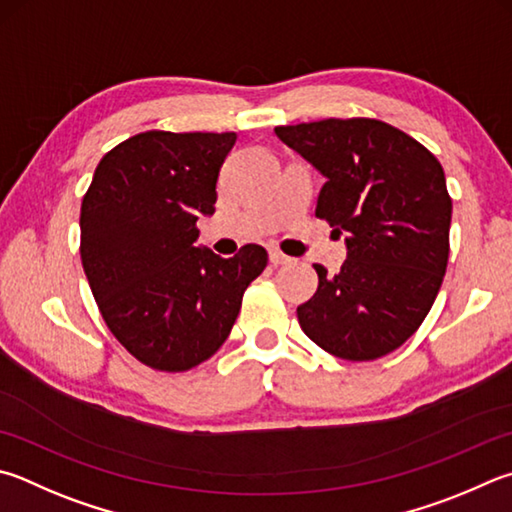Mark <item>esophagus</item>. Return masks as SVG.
Listing matches in <instances>:
<instances>
[{"label":"esophagus","instance_id":"1","mask_svg":"<svg viewBox=\"0 0 512 512\" xmlns=\"http://www.w3.org/2000/svg\"><path fill=\"white\" fill-rule=\"evenodd\" d=\"M268 257H271V264H273V266H286V264L293 262L291 257L280 253V250H271V253H268Z\"/></svg>","mask_w":512,"mask_h":512}]
</instances>
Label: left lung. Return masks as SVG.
<instances>
[{
  "mask_svg": "<svg viewBox=\"0 0 512 512\" xmlns=\"http://www.w3.org/2000/svg\"><path fill=\"white\" fill-rule=\"evenodd\" d=\"M324 179L315 215L345 237L338 275L313 264L318 291L297 306L302 331L342 360H376L421 327L450 253L452 199L432 152L371 118L275 127Z\"/></svg>",
  "mask_w": 512,
  "mask_h": 512,
  "instance_id": "left-lung-1",
  "label": "left lung"
}]
</instances>
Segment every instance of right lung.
I'll return each instance as SVG.
<instances>
[{
	"label": "right lung",
	"mask_w": 512,
	"mask_h": 512,
	"mask_svg": "<svg viewBox=\"0 0 512 512\" xmlns=\"http://www.w3.org/2000/svg\"><path fill=\"white\" fill-rule=\"evenodd\" d=\"M237 141L226 134L145 132L102 156L80 210L82 268L109 331L143 365L185 371L235 324L268 253L197 246L215 215L217 179Z\"/></svg>",
	"instance_id": "obj_1"
}]
</instances>
